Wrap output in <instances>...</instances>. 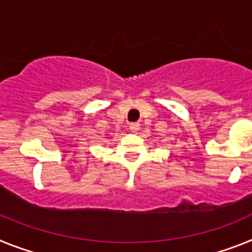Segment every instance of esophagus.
<instances>
[{
  "instance_id": "esophagus-1",
  "label": "esophagus",
  "mask_w": 252,
  "mask_h": 252,
  "mask_svg": "<svg viewBox=\"0 0 252 252\" xmlns=\"http://www.w3.org/2000/svg\"><path fill=\"white\" fill-rule=\"evenodd\" d=\"M139 128H141L139 123H130V124H129V129H130V132H133V133L138 132Z\"/></svg>"
}]
</instances>
